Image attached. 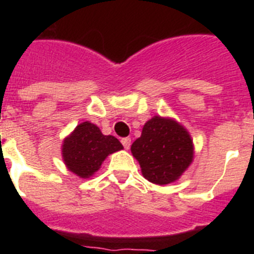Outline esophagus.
Here are the masks:
<instances>
[{
    "instance_id": "1",
    "label": "esophagus",
    "mask_w": 254,
    "mask_h": 254,
    "mask_svg": "<svg viewBox=\"0 0 254 254\" xmlns=\"http://www.w3.org/2000/svg\"><path fill=\"white\" fill-rule=\"evenodd\" d=\"M121 142H122L123 147H125L126 150H128L129 146H131V138L129 137H123L122 140H121Z\"/></svg>"
}]
</instances>
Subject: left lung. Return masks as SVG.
I'll list each match as a JSON object with an SVG mask.
<instances>
[{
	"instance_id": "left-lung-1",
	"label": "left lung",
	"mask_w": 254,
	"mask_h": 254,
	"mask_svg": "<svg viewBox=\"0 0 254 254\" xmlns=\"http://www.w3.org/2000/svg\"><path fill=\"white\" fill-rule=\"evenodd\" d=\"M132 155L143 177L155 185H168L182 176L193 159V145L179 123L154 117L145 123L141 137L132 143Z\"/></svg>"
}]
</instances>
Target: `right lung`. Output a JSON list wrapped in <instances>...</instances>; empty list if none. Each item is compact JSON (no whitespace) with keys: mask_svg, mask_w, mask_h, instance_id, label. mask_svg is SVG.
Segmentation results:
<instances>
[{"mask_svg":"<svg viewBox=\"0 0 254 254\" xmlns=\"http://www.w3.org/2000/svg\"><path fill=\"white\" fill-rule=\"evenodd\" d=\"M122 149V143L114 136H104L95 125L84 122L64 141L62 156L71 172L89 178L102 167L108 155Z\"/></svg>","mask_w":254,"mask_h":254,"instance_id":"obj_1","label":"right lung"}]
</instances>
